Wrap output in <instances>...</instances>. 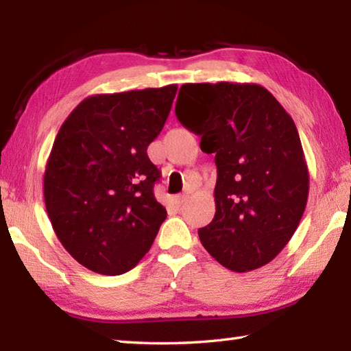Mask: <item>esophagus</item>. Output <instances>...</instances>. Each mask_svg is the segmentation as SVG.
Returning a JSON list of instances; mask_svg holds the SVG:
<instances>
[{
  "label": "esophagus",
  "instance_id": "esophagus-1",
  "mask_svg": "<svg viewBox=\"0 0 351 351\" xmlns=\"http://www.w3.org/2000/svg\"><path fill=\"white\" fill-rule=\"evenodd\" d=\"M186 199H187V195H178V197L175 198V201H176V204H178V206H181Z\"/></svg>",
  "mask_w": 351,
  "mask_h": 351
}]
</instances>
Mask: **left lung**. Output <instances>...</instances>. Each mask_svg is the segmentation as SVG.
Masks as SVG:
<instances>
[{"label":"left lung","instance_id":"left-lung-1","mask_svg":"<svg viewBox=\"0 0 351 351\" xmlns=\"http://www.w3.org/2000/svg\"><path fill=\"white\" fill-rule=\"evenodd\" d=\"M176 117L215 153V217L198 230L218 263L247 272L274 260L306 207L310 173L295 123L257 83H184Z\"/></svg>","mask_w":351,"mask_h":351}]
</instances>
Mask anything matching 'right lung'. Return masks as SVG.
Masks as SVG:
<instances>
[{"label": "right lung", "instance_id": "1", "mask_svg": "<svg viewBox=\"0 0 351 351\" xmlns=\"http://www.w3.org/2000/svg\"><path fill=\"white\" fill-rule=\"evenodd\" d=\"M178 86L94 94L71 111L46 162L47 217L63 247L93 272L119 276L150 251L167 212L153 195L147 147Z\"/></svg>", "mask_w": 351, "mask_h": 351}]
</instances>
